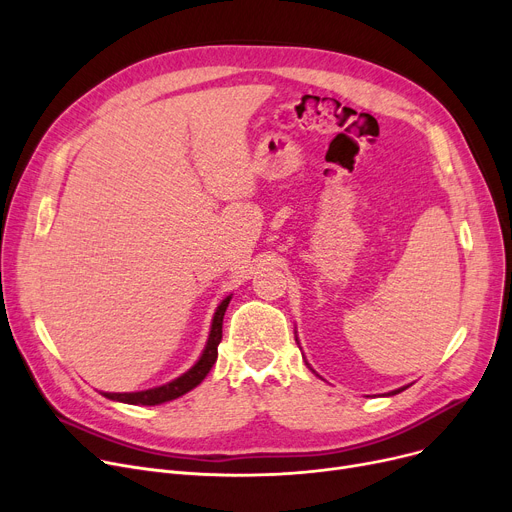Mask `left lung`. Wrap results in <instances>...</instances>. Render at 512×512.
Returning a JSON list of instances; mask_svg holds the SVG:
<instances>
[{
	"instance_id": "1",
	"label": "left lung",
	"mask_w": 512,
	"mask_h": 512,
	"mask_svg": "<svg viewBox=\"0 0 512 512\" xmlns=\"http://www.w3.org/2000/svg\"><path fill=\"white\" fill-rule=\"evenodd\" d=\"M297 344H299V338H297ZM307 363V361H305ZM309 365V363H307ZM313 371V369H311ZM407 388V386H405ZM405 388H398V390H392V392H388V396H394V394H398V392H402V390H405Z\"/></svg>"
}]
</instances>
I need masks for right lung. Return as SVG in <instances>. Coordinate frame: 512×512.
Listing matches in <instances>:
<instances>
[{
	"label": "right lung",
	"mask_w": 512,
	"mask_h": 512,
	"mask_svg": "<svg viewBox=\"0 0 512 512\" xmlns=\"http://www.w3.org/2000/svg\"><path fill=\"white\" fill-rule=\"evenodd\" d=\"M232 294L218 305L211 319V328H209V336L205 342V348L201 357L197 359V363L184 371L182 375H178L176 380L164 384V386H155L149 390H141V392H101L105 398L116 400V402H126V405H145V407H153V405H161V402L174 400L186 392H191L193 388H197L205 375L209 373V369L213 367V363L218 361V344L222 342V324H224V313L230 305Z\"/></svg>",
	"instance_id": "1"
}]
</instances>
